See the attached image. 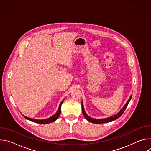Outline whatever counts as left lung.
<instances>
[{"mask_svg": "<svg viewBox=\"0 0 151 151\" xmlns=\"http://www.w3.org/2000/svg\"><path fill=\"white\" fill-rule=\"evenodd\" d=\"M132 95L130 96V98L128 99V100H127V103L125 104V105L123 106L122 108L119 111L118 113H117L116 114L113 115V116H111L110 117H107V118H103V119H96V118H91L90 116H89L87 114H86L85 111V109H84V107H83V101H82V114L83 115H84V117L85 118V119L88 120V121L92 122V123H94V124H103V123H107V122H111L112 121H114L116 119H118V118H119L122 115V114L124 113V112L125 111L126 107H127L129 102H130V100L132 99Z\"/></svg>", "mask_w": 151, "mask_h": 151, "instance_id": "left-lung-1", "label": "left lung"}]
</instances>
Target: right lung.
<instances>
[{"mask_svg":"<svg viewBox=\"0 0 151 151\" xmlns=\"http://www.w3.org/2000/svg\"><path fill=\"white\" fill-rule=\"evenodd\" d=\"M65 99H64L63 100V101L61 102V103L60 104V106H59V107L58 109V111H57V112L54 115H52V116H51L50 118H47V119H34V118H29V117H27L26 116H24V117L29 120V121H31L32 122H36V123H39V124H49V123H51V122H54L56 119H58V118L59 117L60 114H61V104L64 101V100Z\"/></svg>","mask_w":151,"mask_h":151,"instance_id":"1","label":"right lung"}]
</instances>
